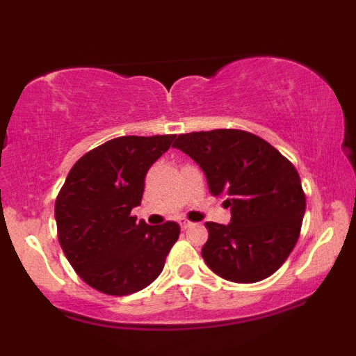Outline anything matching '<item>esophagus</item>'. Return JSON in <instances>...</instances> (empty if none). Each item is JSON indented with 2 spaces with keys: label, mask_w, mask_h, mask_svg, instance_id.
I'll return each instance as SVG.
<instances>
[{
  "label": "esophagus",
  "mask_w": 356,
  "mask_h": 356,
  "mask_svg": "<svg viewBox=\"0 0 356 356\" xmlns=\"http://www.w3.org/2000/svg\"><path fill=\"white\" fill-rule=\"evenodd\" d=\"M179 227H181V228H183V230H186V228H189V227H193V223H191V222H189V220H184V218H183V220H179Z\"/></svg>",
  "instance_id": "1"
}]
</instances>
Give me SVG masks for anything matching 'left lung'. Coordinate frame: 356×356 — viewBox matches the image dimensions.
<instances>
[{
    "label": "left lung",
    "instance_id": "obj_1",
    "mask_svg": "<svg viewBox=\"0 0 356 356\" xmlns=\"http://www.w3.org/2000/svg\"><path fill=\"white\" fill-rule=\"evenodd\" d=\"M173 147L206 173L213 196H225L232 222H206L202 257L222 279L254 284L274 274L298 241L306 197L289 159L241 129L179 134Z\"/></svg>",
    "mask_w": 356,
    "mask_h": 356
}]
</instances>
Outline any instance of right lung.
Returning a JSON list of instances; mask_svg holds the SVG:
<instances>
[{
    "label": "right lung",
    "instance_id": "1",
    "mask_svg": "<svg viewBox=\"0 0 356 356\" xmlns=\"http://www.w3.org/2000/svg\"><path fill=\"white\" fill-rule=\"evenodd\" d=\"M175 134L121 136L77 160L55 202L58 240L76 274L102 293L124 296L152 284L179 236L177 222L131 216L147 170Z\"/></svg>",
    "mask_w": 356,
    "mask_h": 356
}]
</instances>
